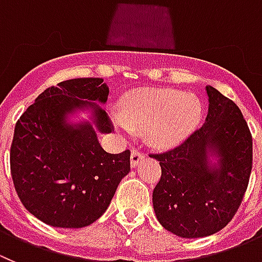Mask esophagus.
Wrapping results in <instances>:
<instances>
[{
  "mask_svg": "<svg viewBox=\"0 0 262 262\" xmlns=\"http://www.w3.org/2000/svg\"><path fill=\"white\" fill-rule=\"evenodd\" d=\"M145 158V154L140 150H137V148H133L132 150V154H130V164L132 167H137L138 163H140V160Z\"/></svg>",
  "mask_w": 262,
  "mask_h": 262,
  "instance_id": "34e87169",
  "label": "esophagus"
}]
</instances>
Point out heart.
I'll list each match as a JSON object with an SVG mask.
<instances>
[{
	"instance_id": "1",
	"label": "heart",
	"mask_w": 262,
	"mask_h": 262,
	"mask_svg": "<svg viewBox=\"0 0 262 262\" xmlns=\"http://www.w3.org/2000/svg\"><path fill=\"white\" fill-rule=\"evenodd\" d=\"M202 114L200 99L173 89H145L130 93L121 103V116H115L122 133L145 130L147 140L159 147L183 142L195 129Z\"/></svg>"
}]
</instances>
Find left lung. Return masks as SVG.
<instances>
[{"mask_svg":"<svg viewBox=\"0 0 262 262\" xmlns=\"http://www.w3.org/2000/svg\"><path fill=\"white\" fill-rule=\"evenodd\" d=\"M205 124L178 147L150 154L162 176L152 192L158 221L180 237H205L231 222L248 188L252 136L231 99L206 86Z\"/></svg>","mask_w":262,"mask_h":262,"instance_id":"1","label":"left lung"}]
</instances>
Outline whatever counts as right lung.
Returning a JSON list of instances; mask_svg holds the SVG:
<instances>
[{
	"instance_id": "add662e5",
	"label": "right lung",
	"mask_w": 262,
	"mask_h": 262,
	"mask_svg": "<svg viewBox=\"0 0 262 262\" xmlns=\"http://www.w3.org/2000/svg\"><path fill=\"white\" fill-rule=\"evenodd\" d=\"M110 89L102 78H75L48 87L16 121L10 169L18 197L32 215L53 227L81 228L110 206L130 171V151L110 154L96 132L114 129L105 111ZM91 122L72 124L77 110Z\"/></svg>"
}]
</instances>
